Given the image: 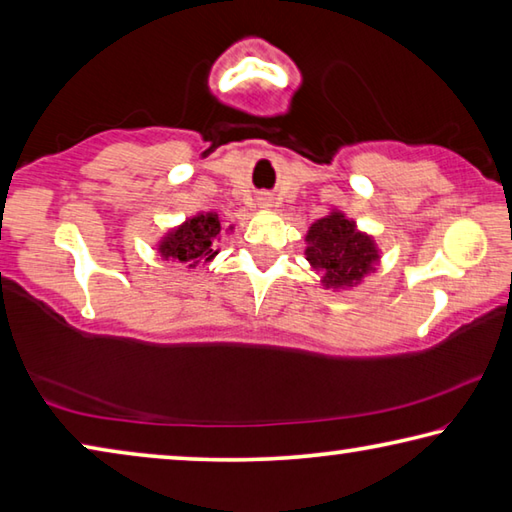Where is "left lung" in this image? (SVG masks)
Wrapping results in <instances>:
<instances>
[{"label":"left lung","instance_id":"8db88e82","mask_svg":"<svg viewBox=\"0 0 512 512\" xmlns=\"http://www.w3.org/2000/svg\"><path fill=\"white\" fill-rule=\"evenodd\" d=\"M307 241V262L323 271L327 289L359 284L379 257L372 239L354 228L341 212H332L311 225Z\"/></svg>","mask_w":512,"mask_h":512}]
</instances>
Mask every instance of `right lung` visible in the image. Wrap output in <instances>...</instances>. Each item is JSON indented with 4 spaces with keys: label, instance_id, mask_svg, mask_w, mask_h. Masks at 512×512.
I'll use <instances>...</instances> for the list:
<instances>
[{
    "label": "right lung",
    "instance_id": "right-lung-1",
    "mask_svg": "<svg viewBox=\"0 0 512 512\" xmlns=\"http://www.w3.org/2000/svg\"><path fill=\"white\" fill-rule=\"evenodd\" d=\"M221 235V223L216 214H198L189 219L178 230L169 232L162 239L160 253L162 257H173L180 262H187L189 266H196L198 262H210V259L219 253L216 250V237Z\"/></svg>",
    "mask_w": 512,
    "mask_h": 512
}]
</instances>
